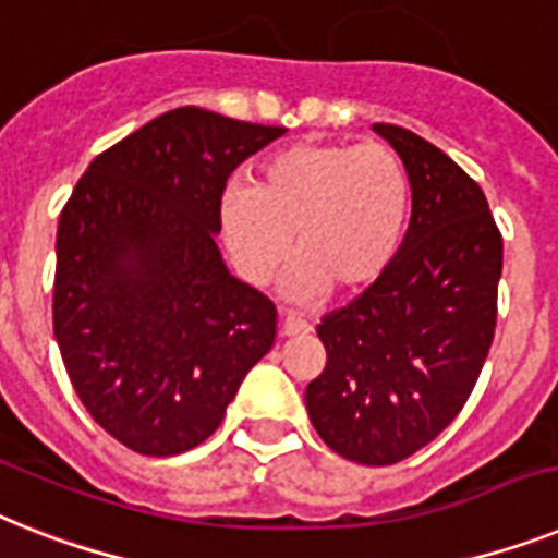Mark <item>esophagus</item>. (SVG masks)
<instances>
[{
	"label": "esophagus",
	"instance_id": "34e87169",
	"mask_svg": "<svg viewBox=\"0 0 558 558\" xmlns=\"http://www.w3.org/2000/svg\"><path fill=\"white\" fill-rule=\"evenodd\" d=\"M311 330V325H307L305 319H299V316H293V313H288V316H282V333L284 336H302Z\"/></svg>",
	"mask_w": 558,
	"mask_h": 558
}]
</instances>
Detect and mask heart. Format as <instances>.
<instances>
[{
	"instance_id": "1",
	"label": "heart",
	"mask_w": 558,
	"mask_h": 558,
	"mask_svg": "<svg viewBox=\"0 0 558 558\" xmlns=\"http://www.w3.org/2000/svg\"><path fill=\"white\" fill-rule=\"evenodd\" d=\"M411 185L379 142H302L262 165L256 185H228L219 222L233 268L268 284L290 253L284 293L305 302L325 288L359 293L390 268L404 233Z\"/></svg>"
}]
</instances>
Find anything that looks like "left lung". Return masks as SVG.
Masks as SVG:
<instances>
[{
    "mask_svg": "<svg viewBox=\"0 0 558 558\" xmlns=\"http://www.w3.org/2000/svg\"><path fill=\"white\" fill-rule=\"evenodd\" d=\"M411 182V225L390 268L316 328L328 365L305 404L330 450L393 464L459 416L496 328L501 233L482 187L436 145L373 124Z\"/></svg>",
    "mask_w": 558,
    "mask_h": 558,
    "instance_id": "8db88e82",
    "label": "left lung"
}]
</instances>
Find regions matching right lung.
<instances>
[{"label": "right lung", "instance_id": "right-lung-1", "mask_svg": "<svg viewBox=\"0 0 558 558\" xmlns=\"http://www.w3.org/2000/svg\"><path fill=\"white\" fill-rule=\"evenodd\" d=\"M284 128L168 110L96 156L59 216L53 336L124 448H196L274 348L276 307L216 247L225 182Z\"/></svg>", "mask_w": 558, "mask_h": 558}]
</instances>
